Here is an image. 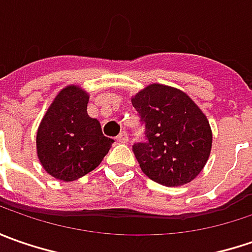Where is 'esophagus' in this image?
<instances>
[{
  "label": "esophagus",
  "mask_w": 252,
  "mask_h": 252,
  "mask_svg": "<svg viewBox=\"0 0 252 252\" xmlns=\"http://www.w3.org/2000/svg\"><path fill=\"white\" fill-rule=\"evenodd\" d=\"M116 140L119 141V143H123V144H125V143H127V141H129L127 133H126V131H121V134L116 137Z\"/></svg>",
  "instance_id": "1"
}]
</instances>
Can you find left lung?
Returning <instances> with one entry per match:
<instances>
[{
    "instance_id": "1",
    "label": "left lung",
    "mask_w": 252,
    "mask_h": 252,
    "mask_svg": "<svg viewBox=\"0 0 252 252\" xmlns=\"http://www.w3.org/2000/svg\"><path fill=\"white\" fill-rule=\"evenodd\" d=\"M144 125L146 141L133 153L141 171L164 187H181L196 178L212 150L208 118L185 92L150 84L131 98Z\"/></svg>"
}]
</instances>
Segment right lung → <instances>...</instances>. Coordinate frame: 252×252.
Instances as JSON below:
<instances>
[{
  "label": "right lung",
  "instance_id": "1",
  "mask_svg": "<svg viewBox=\"0 0 252 252\" xmlns=\"http://www.w3.org/2000/svg\"><path fill=\"white\" fill-rule=\"evenodd\" d=\"M88 92L68 85L56 95L37 127L36 150L47 174L75 181L95 169L113 140L105 137L101 123L87 113Z\"/></svg>",
  "mask_w": 252,
  "mask_h": 252
}]
</instances>
